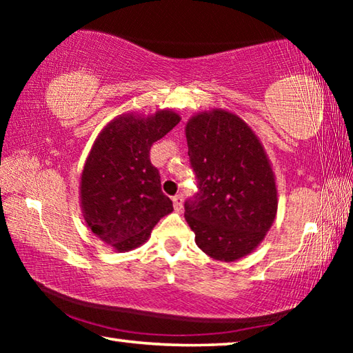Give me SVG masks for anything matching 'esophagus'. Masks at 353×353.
Wrapping results in <instances>:
<instances>
[{"instance_id":"obj_1","label":"esophagus","mask_w":353,"mask_h":353,"mask_svg":"<svg viewBox=\"0 0 353 353\" xmlns=\"http://www.w3.org/2000/svg\"><path fill=\"white\" fill-rule=\"evenodd\" d=\"M172 204H174V208L177 212L182 210L183 207V196L182 194H176L174 198H172Z\"/></svg>"}]
</instances>
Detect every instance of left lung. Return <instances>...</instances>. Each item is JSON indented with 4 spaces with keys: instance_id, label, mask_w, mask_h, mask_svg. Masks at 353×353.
Instances as JSON below:
<instances>
[{
    "instance_id": "left-lung-1",
    "label": "left lung",
    "mask_w": 353,
    "mask_h": 353,
    "mask_svg": "<svg viewBox=\"0 0 353 353\" xmlns=\"http://www.w3.org/2000/svg\"><path fill=\"white\" fill-rule=\"evenodd\" d=\"M198 191L185 201L196 244L214 260L235 261L259 246L277 212V188L265 149L234 113H199L187 124Z\"/></svg>"
}]
</instances>
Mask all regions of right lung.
Returning <instances> with one entry per match:
<instances>
[{
	"instance_id": "obj_1",
	"label": "right lung",
	"mask_w": 353,
	"mask_h": 353,
	"mask_svg": "<svg viewBox=\"0 0 353 353\" xmlns=\"http://www.w3.org/2000/svg\"><path fill=\"white\" fill-rule=\"evenodd\" d=\"M179 121L170 110L146 119L119 117L88 155L81 179L83 218L94 235L118 250L139 248L159 219L172 212L149 151Z\"/></svg>"
}]
</instances>
